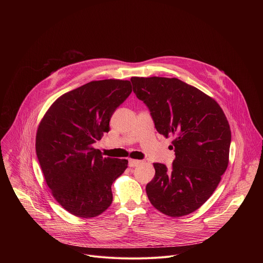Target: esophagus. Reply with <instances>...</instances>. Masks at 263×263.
<instances>
[{"mask_svg": "<svg viewBox=\"0 0 263 263\" xmlns=\"http://www.w3.org/2000/svg\"><path fill=\"white\" fill-rule=\"evenodd\" d=\"M139 164H141V161H140V160H137V159H132V158H130V159H129V166H130V167L138 166Z\"/></svg>", "mask_w": 263, "mask_h": 263, "instance_id": "1", "label": "esophagus"}]
</instances>
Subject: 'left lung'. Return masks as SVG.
Returning a JSON list of instances; mask_svg holds the SVG:
<instances>
[{"mask_svg":"<svg viewBox=\"0 0 263 263\" xmlns=\"http://www.w3.org/2000/svg\"><path fill=\"white\" fill-rule=\"evenodd\" d=\"M131 82L151 111L156 130L174 137L173 166L154 163L147 198L165 215L190 214L211 197L228 167V120L213 98L177 78L132 77Z\"/></svg>","mask_w":263,"mask_h":263,"instance_id":"obj_1","label":"left lung"}]
</instances>
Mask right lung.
<instances>
[{"label":"right lung","instance_id":"1","mask_svg":"<svg viewBox=\"0 0 263 263\" xmlns=\"http://www.w3.org/2000/svg\"><path fill=\"white\" fill-rule=\"evenodd\" d=\"M131 91L128 80L91 81L59 97L39 125L35 148L45 180L74 216L96 217L112 203L111 185L128 160L103 157L93 143L109 132L112 114Z\"/></svg>","mask_w":263,"mask_h":263}]
</instances>
